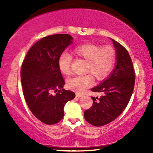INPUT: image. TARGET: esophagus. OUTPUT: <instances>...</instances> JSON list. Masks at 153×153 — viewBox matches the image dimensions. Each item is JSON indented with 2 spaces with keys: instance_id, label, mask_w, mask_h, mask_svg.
Returning <instances> with one entry per match:
<instances>
[{
  "instance_id": "1",
  "label": "esophagus",
  "mask_w": 153,
  "mask_h": 153,
  "mask_svg": "<svg viewBox=\"0 0 153 153\" xmlns=\"http://www.w3.org/2000/svg\"><path fill=\"white\" fill-rule=\"evenodd\" d=\"M76 97H83V94L79 93H76Z\"/></svg>"
}]
</instances>
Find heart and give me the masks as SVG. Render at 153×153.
Segmentation results:
<instances>
[{"instance_id":"1","label":"heart","mask_w":153,"mask_h":153,"mask_svg":"<svg viewBox=\"0 0 153 153\" xmlns=\"http://www.w3.org/2000/svg\"><path fill=\"white\" fill-rule=\"evenodd\" d=\"M72 53L77 58L86 62L84 72L91 74L97 81L103 80L110 74L116 59V50L111 46L102 47L93 44H83L75 47ZM72 62V56L66 52L59 56L58 66L62 74H70ZM92 83L91 76L85 74L69 79L67 85L70 89L81 93L91 86Z\"/></svg>"}]
</instances>
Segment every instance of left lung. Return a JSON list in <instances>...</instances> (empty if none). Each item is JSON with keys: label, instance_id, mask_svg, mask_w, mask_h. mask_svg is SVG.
<instances>
[{"label": "left lung", "instance_id": "8db88e82", "mask_svg": "<svg viewBox=\"0 0 153 153\" xmlns=\"http://www.w3.org/2000/svg\"><path fill=\"white\" fill-rule=\"evenodd\" d=\"M116 52V65L108 79L91 89L102 93L100 98L92 97L93 104L84 111V118L96 127L105 125L118 118L126 108L132 95L135 72L127 49L112 39Z\"/></svg>", "mask_w": 153, "mask_h": 153}]
</instances>
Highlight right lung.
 I'll return each instance as SVG.
<instances>
[{"instance_id":"add662e5","label":"right lung","mask_w":153,"mask_h":153,"mask_svg":"<svg viewBox=\"0 0 153 153\" xmlns=\"http://www.w3.org/2000/svg\"><path fill=\"white\" fill-rule=\"evenodd\" d=\"M72 39L68 34L43 37L29 49L23 61L21 81L24 98L33 114L45 124L60 122L65 104L75 97L74 92L62 88L65 81L58 66V57Z\"/></svg>"}]
</instances>
